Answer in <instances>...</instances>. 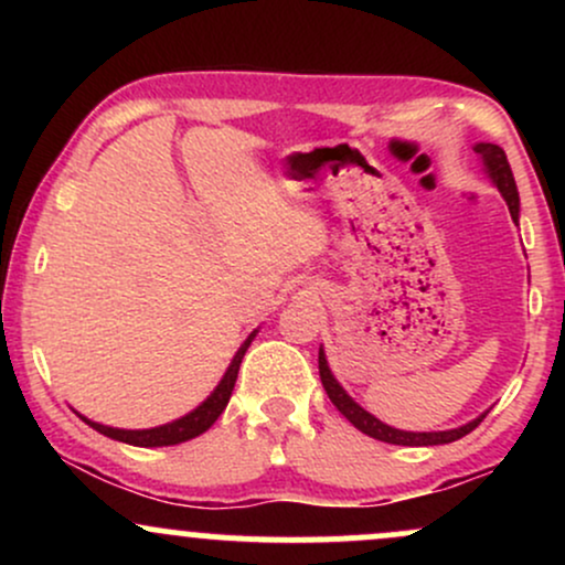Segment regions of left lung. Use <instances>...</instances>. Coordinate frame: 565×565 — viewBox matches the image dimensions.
<instances>
[{"mask_svg": "<svg viewBox=\"0 0 565 565\" xmlns=\"http://www.w3.org/2000/svg\"><path fill=\"white\" fill-rule=\"evenodd\" d=\"M476 153H481L483 157V164L486 170H489L491 180H494L499 191H502L504 201H508L510 206V217L518 223V206H521V199H518V188H515V178H512V170H510V161L504 157V151L494 142H478L476 146ZM319 374H321V385L323 391H327L329 401L340 408V414H345V417L359 427L361 433H366V436L377 438V440H385V444H395V446H438V444H451V440H459L462 436H468V433L476 430L478 425H481V419L486 417H478L472 419V423L457 427V430H444V433H406V430H395V427L380 423L377 417H372V414L366 412V408H361L355 404L350 395L342 391L340 385H337V380L332 377V372H329L327 366V359H323V350H319Z\"/></svg>", "mask_w": 565, "mask_h": 565, "instance_id": "1", "label": "left lung"}]
</instances>
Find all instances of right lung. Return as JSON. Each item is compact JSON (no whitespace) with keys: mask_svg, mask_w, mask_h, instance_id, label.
<instances>
[{"mask_svg":"<svg viewBox=\"0 0 565 565\" xmlns=\"http://www.w3.org/2000/svg\"><path fill=\"white\" fill-rule=\"evenodd\" d=\"M252 337H255V332L246 337L244 345L238 348L236 355H233L228 372H225V377L220 380L215 393H212L210 398H206L204 404L196 408V412L185 414L183 419H174V423L161 425V427H151V430H116V427L89 423V419H84V417L82 419L89 427H95L97 433H103V436H108L114 440H125V444H132V446H174V444H183V440L196 438L204 430H210V427L215 425V419L223 414V408L228 406L233 385H236V377H238V366H242V359H244L246 348H249Z\"/></svg>","mask_w":565,"mask_h":565,"instance_id":"obj_1","label":"right lung"}]
</instances>
